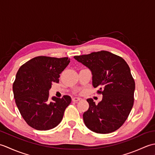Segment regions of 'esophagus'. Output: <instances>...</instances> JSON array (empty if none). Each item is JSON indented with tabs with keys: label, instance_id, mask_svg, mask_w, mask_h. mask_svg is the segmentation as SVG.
Here are the masks:
<instances>
[{
	"label": "esophagus",
	"instance_id": "34e87169",
	"mask_svg": "<svg viewBox=\"0 0 155 155\" xmlns=\"http://www.w3.org/2000/svg\"><path fill=\"white\" fill-rule=\"evenodd\" d=\"M81 99V98L80 97H73L72 98V101H74V102H77L78 101H80Z\"/></svg>",
	"mask_w": 155,
	"mask_h": 155
}]
</instances>
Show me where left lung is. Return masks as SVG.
<instances>
[{"label": "left lung", "mask_w": 155, "mask_h": 155, "mask_svg": "<svg viewBox=\"0 0 155 155\" xmlns=\"http://www.w3.org/2000/svg\"><path fill=\"white\" fill-rule=\"evenodd\" d=\"M74 58L91 71L93 87H101L97 93L103 94L98 104L93 98L87 100L89 108L83 114L85 125L100 134L117 130L127 119L134 101L135 83L127 62L106 51Z\"/></svg>", "instance_id": "obj_1"}]
</instances>
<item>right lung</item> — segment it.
I'll return each instance as SVG.
<instances>
[{
    "instance_id": "right-lung-1",
    "label": "right lung",
    "mask_w": 155,
    "mask_h": 155,
    "mask_svg": "<svg viewBox=\"0 0 155 155\" xmlns=\"http://www.w3.org/2000/svg\"><path fill=\"white\" fill-rule=\"evenodd\" d=\"M69 62L68 57L39 56L19 68L12 85L15 103L26 123L35 129L50 130L61 122L71 98L64 95L49 101L48 92Z\"/></svg>"
}]
</instances>
